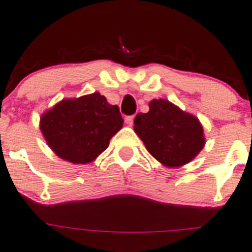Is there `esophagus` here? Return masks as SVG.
I'll return each instance as SVG.
<instances>
[{"mask_svg": "<svg viewBox=\"0 0 252 252\" xmlns=\"http://www.w3.org/2000/svg\"><path fill=\"white\" fill-rule=\"evenodd\" d=\"M133 120H134V115H129V117H126V118H125V123H126L128 126L133 125Z\"/></svg>", "mask_w": 252, "mask_h": 252, "instance_id": "34e87169", "label": "esophagus"}]
</instances>
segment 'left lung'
I'll return each instance as SVG.
<instances>
[{
    "label": "left lung",
    "instance_id": "1",
    "mask_svg": "<svg viewBox=\"0 0 252 252\" xmlns=\"http://www.w3.org/2000/svg\"><path fill=\"white\" fill-rule=\"evenodd\" d=\"M149 108L137 114L134 132L150 155L168 168L191 162L206 143L199 119L164 98L150 101Z\"/></svg>",
    "mask_w": 252,
    "mask_h": 252
}]
</instances>
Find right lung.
<instances>
[{
  "instance_id": "obj_1",
  "label": "right lung",
  "mask_w": 252,
  "mask_h": 252,
  "mask_svg": "<svg viewBox=\"0 0 252 252\" xmlns=\"http://www.w3.org/2000/svg\"><path fill=\"white\" fill-rule=\"evenodd\" d=\"M118 106L100 93L64 98L42 113L40 131L47 145L62 159L73 164L92 163L108 148L123 127Z\"/></svg>"
}]
</instances>
